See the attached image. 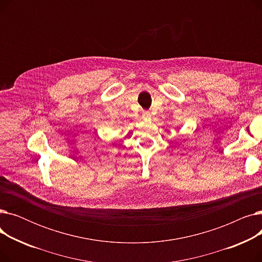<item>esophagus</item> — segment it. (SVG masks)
Instances as JSON below:
<instances>
[{
	"label": "esophagus",
	"instance_id": "esophagus-1",
	"mask_svg": "<svg viewBox=\"0 0 262 262\" xmlns=\"http://www.w3.org/2000/svg\"><path fill=\"white\" fill-rule=\"evenodd\" d=\"M142 117H143V119H145V120L150 119V113H149V112H143Z\"/></svg>",
	"mask_w": 262,
	"mask_h": 262
}]
</instances>
